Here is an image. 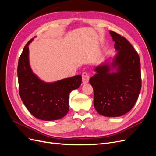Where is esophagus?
Masks as SVG:
<instances>
[{
    "label": "esophagus",
    "mask_w": 156,
    "mask_h": 156,
    "mask_svg": "<svg viewBox=\"0 0 156 156\" xmlns=\"http://www.w3.org/2000/svg\"><path fill=\"white\" fill-rule=\"evenodd\" d=\"M82 78H83V83L84 84L87 83L89 81V74L87 72H84L82 73Z\"/></svg>",
    "instance_id": "esophagus-1"
}]
</instances>
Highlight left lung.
Instances as JSON below:
<instances>
[{
  "label": "left lung",
  "instance_id": "1",
  "mask_svg": "<svg viewBox=\"0 0 156 156\" xmlns=\"http://www.w3.org/2000/svg\"><path fill=\"white\" fill-rule=\"evenodd\" d=\"M118 51L111 64L97 66L89 80L94 89V105L100 115L118 117L135 105L141 89L139 56L129 42L118 33L110 31ZM115 68V72H112Z\"/></svg>",
  "mask_w": 156,
  "mask_h": 156
}]
</instances>
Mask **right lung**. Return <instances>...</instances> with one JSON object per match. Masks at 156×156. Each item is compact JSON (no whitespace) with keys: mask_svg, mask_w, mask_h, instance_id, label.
<instances>
[{"mask_svg":"<svg viewBox=\"0 0 156 156\" xmlns=\"http://www.w3.org/2000/svg\"><path fill=\"white\" fill-rule=\"evenodd\" d=\"M25 46L18 62L17 76L20 97L36 119L51 121L62 119L69 111V95L81 84V75L54 83L42 81L33 73L29 60V45Z\"/></svg>","mask_w":156,"mask_h":156,"instance_id":"1","label":"right lung"}]
</instances>
